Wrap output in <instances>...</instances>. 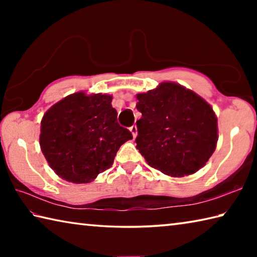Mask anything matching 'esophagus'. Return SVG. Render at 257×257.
Listing matches in <instances>:
<instances>
[{
  "instance_id": "1",
  "label": "esophagus",
  "mask_w": 257,
  "mask_h": 257,
  "mask_svg": "<svg viewBox=\"0 0 257 257\" xmlns=\"http://www.w3.org/2000/svg\"><path fill=\"white\" fill-rule=\"evenodd\" d=\"M129 130H130V132H132L133 137L136 138V136H137V127H136V124H133L132 127L129 128Z\"/></svg>"
}]
</instances>
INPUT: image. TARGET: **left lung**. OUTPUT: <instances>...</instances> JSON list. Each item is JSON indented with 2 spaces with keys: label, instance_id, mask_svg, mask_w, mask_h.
Returning <instances> with one entry per match:
<instances>
[{
  "label": "left lung",
  "instance_id": "obj_1",
  "mask_svg": "<svg viewBox=\"0 0 257 257\" xmlns=\"http://www.w3.org/2000/svg\"><path fill=\"white\" fill-rule=\"evenodd\" d=\"M137 150L149 165L171 177L203 168L215 150L216 116L210 104L175 82L137 95Z\"/></svg>",
  "mask_w": 257,
  "mask_h": 257
}]
</instances>
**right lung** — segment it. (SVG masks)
I'll list each match as a JSON object with an SVG mask.
<instances>
[{"mask_svg": "<svg viewBox=\"0 0 257 257\" xmlns=\"http://www.w3.org/2000/svg\"><path fill=\"white\" fill-rule=\"evenodd\" d=\"M111 101L110 95L75 93L43 116L41 149L62 179L75 184L93 181L112 167L120 146L133 138L118 123Z\"/></svg>", "mask_w": 257, "mask_h": 257, "instance_id": "add662e5", "label": "right lung"}]
</instances>
